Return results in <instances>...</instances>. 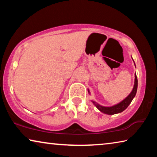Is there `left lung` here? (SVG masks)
<instances>
[{"instance_id":"obj_1","label":"left lung","mask_w":157,"mask_h":157,"mask_svg":"<svg viewBox=\"0 0 157 157\" xmlns=\"http://www.w3.org/2000/svg\"><path fill=\"white\" fill-rule=\"evenodd\" d=\"M135 66H136V65H135ZM134 76H135L134 84V87H133L132 91L125 98H124V100H123L121 102L118 103V104L111 106V107H105V106H102L100 104H98V103H97L96 102H95L94 100H91V102L97 107L98 110H100L101 112H102L103 113L108 114V115H113V114L121 113L122 111H123L124 110L126 109L127 107L130 105V103L132 102V100L134 99V98L136 94L137 87H138V79H137L136 73H135ZM88 92L89 94L91 95V93H90L89 89H88Z\"/></svg>"}]
</instances>
